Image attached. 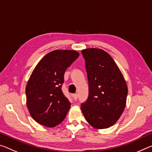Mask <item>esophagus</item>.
<instances>
[{
    "instance_id": "obj_1",
    "label": "esophagus",
    "mask_w": 152,
    "mask_h": 152,
    "mask_svg": "<svg viewBox=\"0 0 152 152\" xmlns=\"http://www.w3.org/2000/svg\"><path fill=\"white\" fill-rule=\"evenodd\" d=\"M72 96L74 98V99L76 101V100H77V99H78V94H74L72 95Z\"/></svg>"
}]
</instances>
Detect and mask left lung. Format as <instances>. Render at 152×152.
Instances as JSON below:
<instances>
[{
    "label": "left lung",
    "instance_id": "8db88e82",
    "mask_svg": "<svg viewBox=\"0 0 152 152\" xmlns=\"http://www.w3.org/2000/svg\"><path fill=\"white\" fill-rule=\"evenodd\" d=\"M88 81V97L81 109L89 124L96 129L114 125L126 105L128 89L123 74L109 53L101 49L82 51Z\"/></svg>",
    "mask_w": 152,
    "mask_h": 152
}]
</instances>
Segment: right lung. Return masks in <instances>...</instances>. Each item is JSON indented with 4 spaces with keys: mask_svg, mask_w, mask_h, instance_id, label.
<instances>
[{
    "mask_svg": "<svg viewBox=\"0 0 152 152\" xmlns=\"http://www.w3.org/2000/svg\"><path fill=\"white\" fill-rule=\"evenodd\" d=\"M78 56L74 50L52 51L33 70L25 90L27 106L31 116L39 124L53 127L66 117L71 104L61 86L66 70Z\"/></svg>",
    "mask_w": 152,
    "mask_h": 152,
    "instance_id": "1",
    "label": "right lung"
}]
</instances>
